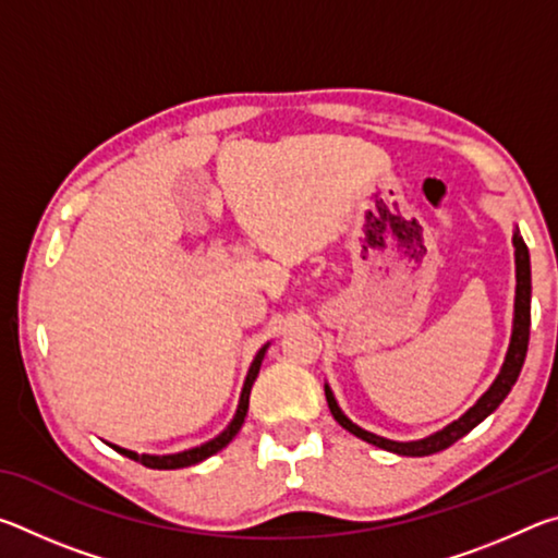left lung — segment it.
<instances>
[{
  "label": "left lung",
  "mask_w": 558,
  "mask_h": 558,
  "mask_svg": "<svg viewBox=\"0 0 558 558\" xmlns=\"http://www.w3.org/2000/svg\"><path fill=\"white\" fill-rule=\"evenodd\" d=\"M514 243V266H517V290H514V323H512V337H509V347L502 362V369L495 376V381L489 384V389L480 396L475 405L460 415L458 421L448 423L446 428H440L430 436L421 438V440H389L376 436L372 430L359 428L356 423H352L344 415V411L339 409V403L335 399L329 384H325V396H327V405L332 411L335 421L342 426L344 430L352 433V436L362 438L372 446L396 452V456H409V458H421V456H433V452H440L450 448L452 442L460 440L462 436L483 423L489 413H493L499 403L507 399V393L512 391V386L519 379V372H522V364L526 359V347H529V325H532V263H529V248L522 239L519 229H514L512 235Z\"/></svg>",
  "instance_id": "8db88e82"
}]
</instances>
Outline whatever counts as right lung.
<instances>
[{
    "label": "right lung",
    "mask_w": 558,
    "mask_h": 558,
    "mask_svg": "<svg viewBox=\"0 0 558 558\" xmlns=\"http://www.w3.org/2000/svg\"><path fill=\"white\" fill-rule=\"evenodd\" d=\"M268 347H270V342H268V344H263V347L258 349V354L253 356L251 369H248V374H245V381H243V389H241L239 409H235V413H233V418H231L229 426H226V428H223L216 438L206 440V442H202V446H196V448L182 450V452H169V456H147V452H143V456H140V452H135V450H128V448L112 446V442H108V446H110L112 450H118L120 456H125V458L135 460V462H143L145 468H153V470H177V468H189V465H196V462H202V460H206V458L216 456V452H219V450H223L226 446H229V442L235 438V433H239V430H241V426H243L245 413H248L251 386H253V381H256V376H258V372H260V364H263V356H266Z\"/></svg>",
    "instance_id": "obj_1"
}]
</instances>
